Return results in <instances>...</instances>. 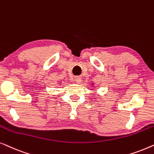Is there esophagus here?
Masks as SVG:
<instances>
[{"instance_id":"1","label":"esophagus","mask_w":154,"mask_h":154,"mask_svg":"<svg viewBox=\"0 0 154 154\" xmlns=\"http://www.w3.org/2000/svg\"><path fill=\"white\" fill-rule=\"evenodd\" d=\"M75 82H76L77 83H80L81 82L82 79H81V78L80 77V76H76V77H75Z\"/></svg>"}]
</instances>
